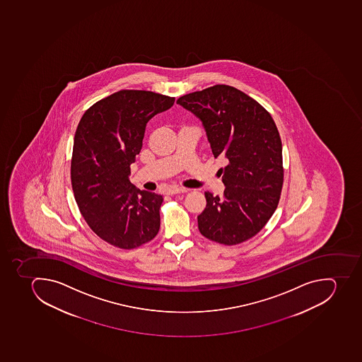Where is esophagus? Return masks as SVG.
Wrapping results in <instances>:
<instances>
[{
	"label": "esophagus",
	"mask_w": 362,
	"mask_h": 362,
	"mask_svg": "<svg viewBox=\"0 0 362 362\" xmlns=\"http://www.w3.org/2000/svg\"><path fill=\"white\" fill-rule=\"evenodd\" d=\"M189 189L183 188V187H177V185H173L168 189V194H183V192H188Z\"/></svg>",
	"instance_id": "esophagus-1"
}]
</instances>
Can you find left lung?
I'll return each instance as SVG.
<instances>
[{
	"instance_id": "8db88e82",
	"label": "left lung",
	"mask_w": 362,
	"mask_h": 362,
	"mask_svg": "<svg viewBox=\"0 0 362 362\" xmlns=\"http://www.w3.org/2000/svg\"><path fill=\"white\" fill-rule=\"evenodd\" d=\"M177 103L201 119L220 168L223 196L205 192L198 216L204 237L236 245L252 238L271 219L282 192V141L271 113L243 91L216 85L183 95Z\"/></svg>"
}]
</instances>
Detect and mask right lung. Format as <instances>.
<instances>
[{
	"label": "right lung",
	"instance_id": "right-lung-1",
	"mask_svg": "<svg viewBox=\"0 0 362 362\" xmlns=\"http://www.w3.org/2000/svg\"><path fill=\"white\" fill-rule=\"evenodd\" d=\"M175 98L122 89L102 98L80 119L71 159V183L91 230L119 249H136L158 234L164 198L128 179L142 149L146 122Z\"/></svg>",
	"mask_w": 362,
	"mask_h": 362
}]
</instances>
